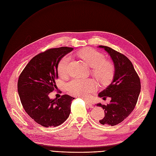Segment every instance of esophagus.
Instances as JSON below:
<instances>
[{"mask_svg":"<svg viewBox=\"0 0 156 156\" xmlns=\"http://www.w3.org/2000/svg\"><path fill=\"white\" fill-rule=\"evenodd\" d=\"M85 103H86L88 107H90V108H92V107H93V105H92V103H91L90 102H89L88 101L85 100Z\"/></svg>","mask_w":156,"mask_h":156,"instance_id":"34e87169","label":"esophagus"}]
</instances>
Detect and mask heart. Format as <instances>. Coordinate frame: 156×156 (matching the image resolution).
<instances>
[{
    "mask_svg": "<svg viewBox=\"0 0 156 156\" xmlns=\"http://www.w3.org/2000/svg\"><path fill=\"white\" fill-rule=\"evenodd\" d=\"M79 55L88 66L92 68L93 75L101 84H108L111 82L115 75V66L112 62L105 61V56L102 53L94 49H87L80 52ZM70 62L69 55L64 56L59 61L57 69L61 76H66L69 73ZM66 87L71 95L88 98L95 90L96 84L90 79H73L66 83Z\"/></svg>",
    "mask_w": 156,
    "mask_h": 156,
    "instance_id": "obj_1",
    "label": "heart"
}]
</instances>
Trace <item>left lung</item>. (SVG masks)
Returning a JSON list of instances; mask_svg holds the SVG:
<instances>
[{"mask_svg": "<svg viewBox=\"0 0 156 156\" xmlns=\"http://www.w3.org/2000/svg\"><path fill=\"white\" fill-rule=\"evenodd\" d=\"M111 56L115 66V72L112 83L99 93L98 96L111 98L109 104L101 107L105 111V117L100 123L115 126L128 116L133 111L140 92V82L133 64L126 56L107 46L100 45Z\"/></svg>", "mask_w": 156, "mask_h": 156, "instance_id": "1", "label": "left lung"}]
</instances>
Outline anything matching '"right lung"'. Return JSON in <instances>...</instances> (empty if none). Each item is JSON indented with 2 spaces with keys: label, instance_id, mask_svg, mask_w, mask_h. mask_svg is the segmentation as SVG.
Listing matches in <instances>:
<instances>
[{
  "label": "right lung",
  "instance_id": "obj_1",
  "mask_svg": "<svg viewBox=\"0 0 156 156\" xmlns=\"http://www.w3.org/2000/svg\"><path fill=\"white\" fill-rule=\"evenodd\" d=\"M72 48L61 47L47 50L33 57L20 74L17 90L23 108L32 119L44 127L62 124L70 114L72 101L75 99L63 95L50 99L49 94L57 88L58 64Z\"/></svg>",
  "mask_w": 156,
  "mask_h": 156
}]
</instances>
